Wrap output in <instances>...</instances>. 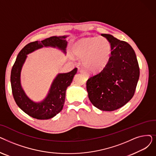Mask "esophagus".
<instances>
[{
  "label": "esophagus",
  "instance_id": "esophagus-1",
  "mask_svg": "<svg viewBox=\"0 0 156 156\" xmlns=\"http://www.w3.org/2000/svg\"><path fill=\"white\" fill-rule=\"evenodd\" d=\"M80 73H81V74H83L84 75H85L87 77H89L90 76V75H88V73L85 71V70H83V69H80Z\"/></svg>",
  "mask_w": 156,
  "mask_h": 156
}]
</instances>
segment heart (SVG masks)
Instances as JSON below:
<instances>
[{
	"label": "heart",
	"mask_w": 156,
	"mask_h": 156,
	"mask_svg": "<svg viewBox=\"0 0 156 156\" xmlns=\"http://www.w3.org/2000/svg\"><path fill=\"white\" fill-rule=\"evenodd\" d=\"M73 54L82 60L83 67L94 73L102 71L109 64L112 48L109 40L103 37L81 38L73 45Z\"/></svg>",
	"instance_id": "1"
}]
</instances>
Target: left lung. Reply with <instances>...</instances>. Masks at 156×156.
I'll list each match as a JSON object with an SVG mask.
<instances>
[{
  "label": "left lung",
  "mask_w": 156,
  "mask_h": 156,
  "mask_svg": "<svg viewBox=\"0 0 156 156\" xmlns=\"http://www.w3.org/2000/svg\"><path fill=\"white\" fill-rule=\"evenodd\" d=\"M111 44V59L106 68L87 82L90 101L102 111L116 110L133 97L140 76L133 48L110 34H101Z\"/></svg>",
  "instance_id": "1"
}]
</instances>
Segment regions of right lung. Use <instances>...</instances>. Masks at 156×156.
<instances>
[{
	"mask_svg": "<svg viewBox=\"0 0 156 156\" xmlns=\"http://www.w3.org/2000/svg\"><path fill=\"white\" fill-rule=\"evenodd\" d=\"M69 35L53 36L42 41H35L27 45L18 54L11 74V83L14 101L18 107L30 116L38 119H48L60 112L65 101L66 92L71 84L77 68L66 73H58L53 80L44 99L34 101L27 95L21 85V73L28 55L43 47H52L66 54L67 37Z\"/></svg>",
	"mask_w": 156,
	"mask_h": 156,
	"instance_id": "right-lung-1",
	"label": "right lung"
}]
</instances>
